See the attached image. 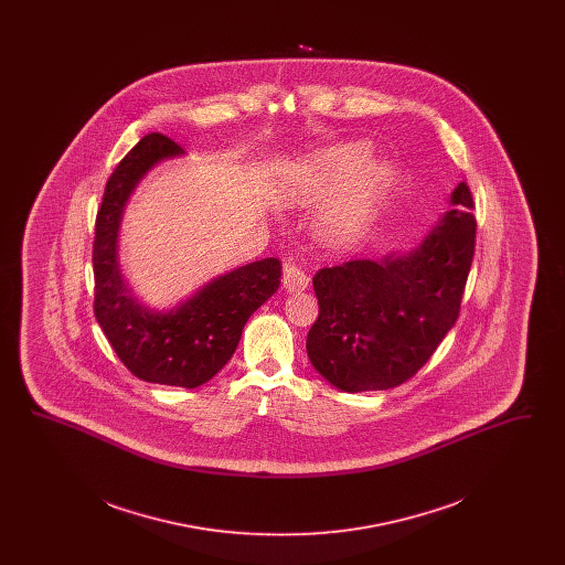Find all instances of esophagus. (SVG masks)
<instances>
[{
  "mask_svg": "<svg viewBox=\"0 0 565 565\" xmlns=\"http://www.w3.org/2000/svg\"><path fill=\"white\" fill-rule=\"evenodd\" d=\"M284 288L288 292H302L309 286V275L300 267H296L292 263L284 265Z\"/></svg>",
  "mask_w": 565,
  "mask_h": 565,
  "instance_id": "obj_1",
  "label": "esophagus"
}]
</instances>
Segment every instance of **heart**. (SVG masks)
Listing matches in <instances>:
<instances>
[{"label":"heart","mask_w":565,"mask_h":565,"mask_svg":"<svg viewBox=\"0 0 565 565\" xmlns=\"http://www.w3.org/2000/svg\"><path fill=\"white\" fill-rule=\"evenodd\" d=\"M366 141H343L309 154L277 186L284 207H311L323 200L316 217L320 242L332 249L350 247L375 222L394 186V167L371 161Z\"/></svg>","instance_id":"1"}]
</instances>
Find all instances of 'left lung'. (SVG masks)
<instances>
[{"label": "left lung", "instance_id": "obj_1", "mask_svg": "<svg viewBox=\"0 0 565 565\" xmlns=\"http://www.w3.org/2000/svg\"><path fill=\"white\" fill-rule=\"evenodd\" d=\"M411 252L350 260L313 277L320 316L307 355L343 392L390 390L415 375L456 326L475 256L477 220L466 182Z\"/></svg>", "mask_w": 565, "mask_h": 565}]
</instances>
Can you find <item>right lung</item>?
<instances>
[{
  "mask_svg": "<svg viewBox=\"0 0 565 565\" xmlns=\"http://www.w3.org/2000/svg\"><path fill=\"white\" fill-rule=\"evenodd\" d=\"M184 150L161 134L146 135L118 162L95 222V318L120 362L148 383L199 387L233 358L243 326L279 288L281 263L263 258L217 275L180 305L159 311L129 288L118 256L127 203L146 173Z\"/></svg>",
  "mask_w": 565,
  "mask_h": 565,
  "instance_id": "right-lung-1",
  "label": "right lung"
}]
</instances>
